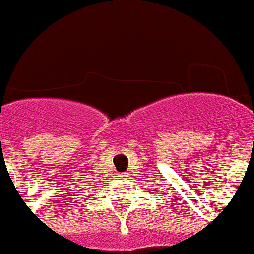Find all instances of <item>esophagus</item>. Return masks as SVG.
I'll return each instance as SVG.
<instances>
[{
  "label": "esophagus",
  "mask_w": 254,
  "mask_h": 254,
  "mask_svg": "<svg viewBox=\"0 0 254 254\" xmlns=\"http://www.w3.org/2000/svg\"><path fill=\"white\" fill-rule=\"evenodd\" d=\"M120 177H121V178H127V177H129V174H127V173H124V174H120Z\"/></svg>",
  "instance_id": "obj_1"
}]
</instances>
